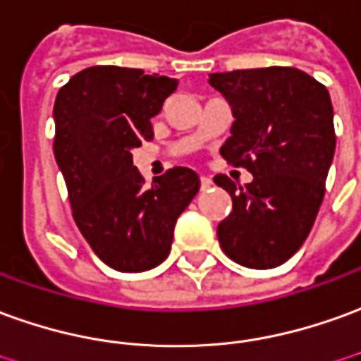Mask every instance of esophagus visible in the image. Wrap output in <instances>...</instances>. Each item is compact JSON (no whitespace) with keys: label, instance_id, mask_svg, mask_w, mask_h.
I'll use <instances>...</instances> for the list:
<instances>
[{"label":"esophagus","instance_id":"34e87169","mask_svg":"<svg viewBox=\"0 0 361 361\" xmlns=\"http://www.w3.org/2000/svg\"><path fill=\"white\" fill-rule=\"evenodd\" d=\"M213 185V180L209 178V176H201V189L205 191V189H209Z\"/></svg>","mask_w":361,"mask_h":361}]
</instances>
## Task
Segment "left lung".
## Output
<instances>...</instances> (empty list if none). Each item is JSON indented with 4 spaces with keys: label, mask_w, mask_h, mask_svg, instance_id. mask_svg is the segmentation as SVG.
I'll use <instances>...</instances> for the list:
<instances>
[{
    "label": "left lung",
    "mask_w": 361,
    "mask_h": 361,
    "mask_svg": "<svg viewBox=\"0 0 361 361\" xmlns=\"http://www.w3.org/2000/svg\"><path fill=\"white\" fill-rule=\"evenodd\" d=\"M209 84L234 117L221 156L254 176L240 188L215 176L233 197L216 228L221 248L244 268L281 266L309 236L324 197L336 148L329 90L286 66L209 74Z\"/></svg>",
    "instance_id": "1"
}]
</instances>
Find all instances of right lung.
<instances>
[{"instance_id": "add662e5", "label": "right lung", "mask_w": 361, "mask_h": 361, "mask_svg": "<svg viewBox=\"0 0 361 361\" xmlns=\"http://www.w3.org/2000/svg\"><path fill=\"white\" fill-rule=\"evenodd\" d=\"M178 80L145 70L92 66L54 102V158L72 215L92 250L117 271H146L168 258L173 226L199 191V176L172 168L146 188L133 150L152 140L150 119Z\"/></svg>"}]
</instances>
